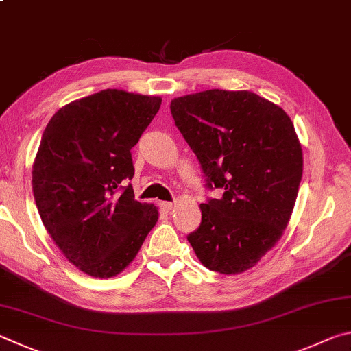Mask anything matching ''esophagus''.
<instances>
[{
  "label": "esophagus",
  "instance_id": "1",
  "mask_svg": "<svg viewBox=\"0 0 351 351\" xmlns=\"http://www.w3.org/2000/svg\"><path fill=\"white\" fill-rule=\"evenodd\" d=\"M172 206H174V204H171V202H160V208L166 213H169L172 210Z\"/></svg>",
  "mask_w": 351,
  "mask_h": 351
}]
</instances>
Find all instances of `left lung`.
Instances as JSON below:
<instances>
[{
    "label": "left lung",
    "instance_id": "obj_1",
    "mask_svg": "<svg viewBox=\"0 0 351 351\" xmlns=\"http://www.w3.org/2000/svg\"><path fill=\"white\" fill-rule=\"evenodd\" d=\"M169 108L205 186L223 191L200 205L188 241L211 271H247L284 234L298 197L304 160L293 121L250 90H204Z\"/></svg>",
    "mask_w": 351,
    "mask_h": 351
}]
</instances>
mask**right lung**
Returning <instances> with one entry per match:
<instances>
[{
	"instance_id": "obj_1",
	"label": "right lung",
	"mask_w": 351,
	"mask_h": 351,
	"mask_svg": "<svg viewBox=\"0 0 351 351\" xmlns=\"http://www.w3.org/2000/svg\"><path fill=\"white\" fill-rule=\"evenodd\" d=\"M162 98L104 89L55 114L43 132L32 171L36 208L71 263L112 278L137 256L158 219L134 199L131 149Z\"/></svg>"
}]
</instances>
